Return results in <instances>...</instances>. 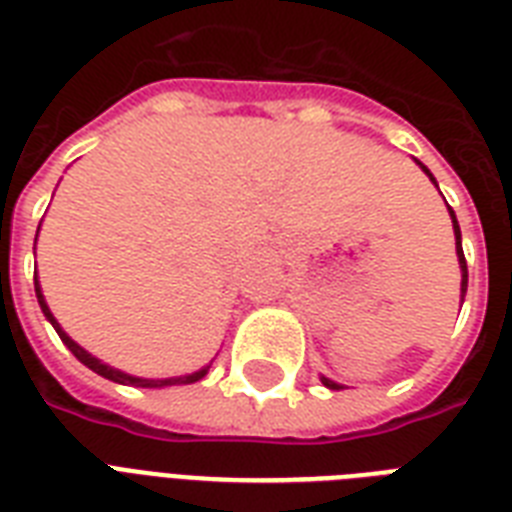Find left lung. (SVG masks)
Returning a JSON list of instances; mask_svg holds the SVG:
<instances>
[{"label":"left lung","instance_id":"8db88e82","mask_svg":"<svg viewBox=\"0 0 512 512\" xmlns=\"http://www.w3.org/2000/svg\"><path fill=\"white\" fill-rule=\"evenodd\" d=\"M420 166H423V163H420ZM423 171H425V174H428V177L433 179V174H431V171H428V169H425V166H423ZM433 185H436V179H433ZM449 216H452V224H455L457 259H460V269H463V285H460V290H463V296H465V290H468V264H465L463 243H460V224H457V216H455V211H452V208H449ZM322 383H325L327 388H341V386H338V383H333V380H327V378H322Z\"/></svg>","mask_w":512,"mask_h":512}]
</instances>
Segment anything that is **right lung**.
Listing matches in <instances>:
<instances>
[{"instance_id": "obj_1", "label": "right lung", "mask_w": 512, "mask_h": 512, "mask_svg": "<svg viewBox=\"0 0 512 512\" xmlns=\"http://www.w3.org/2000/svg\"><path fill=\"white\" fill-rule=\"evenodd\" d=\"M34 288H36V298H39V306H42L44 317H47V320L52 322V327H55V330H57V335H60V341H63L65 346H68V349H71V354H73V357H76V359H79L81 365H87L89 370H94V372H97V375H102V378L113 380V383H124V386L161 388V386H179V383H195V380H200V378H203V375H206V372H208V367H203V370H200V372H192V375H185V378L147 380V378H132V375H126V372H118V370H113V367L102 365L100 359H94L92 354H87V351L81 349L79 343H76V341H71V338H68V335L63 333V327L57 325V320H55V317H52V312H49V306L44 304L42 288H39V280H36V277H34Z\"/></svg>"}]
</instances>
